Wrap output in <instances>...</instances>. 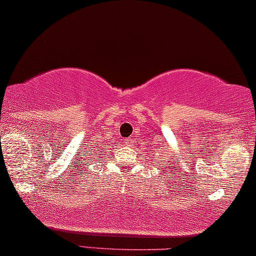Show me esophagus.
Here are the masks:
<instances>
[{
	"mask_svg": "<svg viewBox=\"0 0 256 256\" xmlns=\"http://www.w3.org/2000/svg\"><path fill=\"white\" fill-rule=\"evenodd\" d=\"M124 144L126 146H132V140L130 138H126L124 140Z\"/></svg>",
	"mask_w": 256,
	"mask_h": 256,
	"instance_id": "34e87169",
	"label": "esophagus"
}]
</instances>
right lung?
<instances>
[{
    "label": "right lung",
    "mask_w": 256,
    "mask_h": 256,
    "mask_svg": "<svg viewBox=\"0 0 256 256\" xmlns=\"http://www.w3.org/2000/svg\"><path fill=\"white\" fill-rule=\"evenodd\" d=\"M92 152H94V149L92 150V152H88V154H90V157H94V156L99 155V154H98V152H99V150H98V152H96V154H92ZM87 158H88V157H87Z\"/></svg>",
    "instance_id": "right-lung-1"
}]
</instances>
